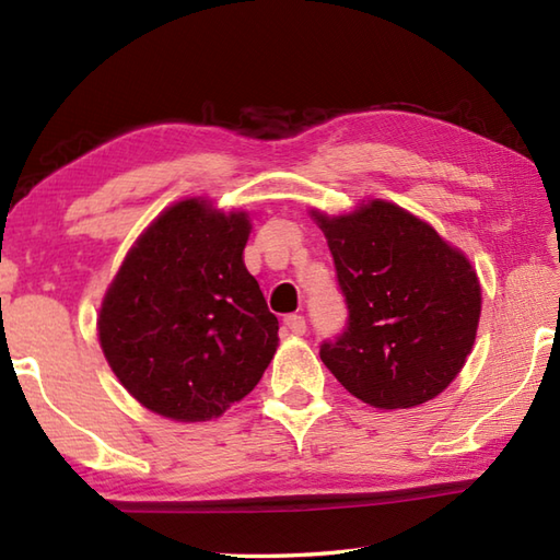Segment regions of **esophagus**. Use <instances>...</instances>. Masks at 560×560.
Listing matches in <instances>:
<instances>
[{
  "instance_id": "34e87169",
  "label": "esophagus",
  "mask_w": 560,
  "mask_h": 560,
  "mask_svg": "<svg viewBox=\"0 0 560 560\" xmlns=\"http://www.w3.org/2000/svg\"><path fill=\"white\" fill-rule=\"evenodd\" d=\"M283 325H287V329L295 337H303L305 329H307L303 315H287V317H283Z\"/></svg>"
}]
</instances>
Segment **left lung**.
Here are the masks:
<instances>
[{
  "label": "left lung",
  "mask_w": 560,
  "mask_h": 560,
  "mask_svg": "<svg viewBox=\"0 0 560 560\" xmlns=\"http://www.w3.org/2000/svg\"><path fill=\"white\" fill-rule=\"evenodd\" d=\"M349 307L343 335L319 359L375 409L438 397L467 363L481 317L471 261L431 223L385 199L341 217L313 209Z\"/></svg>",
  "instance_id": "left-lung-1"
}]
</instances>
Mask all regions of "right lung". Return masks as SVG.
<instances>
[{
	"label": "right lung",
	"mask_w": 560,
	"mask_h": 560,
	"mask_svg": "<svg viewBox=\"0 0 560 560\" xmlns=\"http://www.w3.org/2000/svg\"><path fill=\"white\" fill-rule=\"evenodd\" d=\"M247 211L175 201L137 237L105 291V361L141 407L173 421H211L255 389L279 347L243 249Z\"/></svg>",
	"instance_id": "right-lung-1"
}]
</instances>
